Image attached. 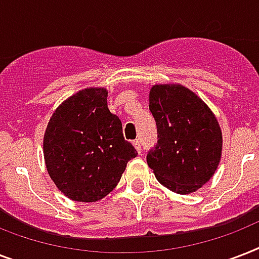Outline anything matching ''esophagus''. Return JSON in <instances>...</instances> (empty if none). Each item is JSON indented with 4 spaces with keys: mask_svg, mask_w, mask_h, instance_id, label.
I'll use <instances>...</instances> for the list:
<instances>
[{
    "mask_svg": "<svg viewBox=\"0 0 259 259\" xmlns=\"http://www.w3.org/2000/svg\"><path fill=\"white\" fill-rule=\"evenodd\" d=\"M133 145H134V148L137 149L138 153H141L142 148H141V142H140V140H134V141H133Z\"/></svg>",
    "mask_w": 259,
    "mask_h": 259,
    "instance_id": "1",
    "label": "esophagus"
}]
</instances>
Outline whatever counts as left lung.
Segmentation results:
<instances>
[{"label":"left lung","mask_w":259,"mask_h":259,"mask_svg":"<svg viewBox=\"0 0 259 259\" xmlns=\"http://www.w3.org/2000/svg\"><path fill=\"white\" fill-rule=\"evenodd\" d=\"M149 110L158 140L146 154L148 165L173 192H195L212 177L221 160L217 118L200 98L181 86H154Z\"/></svg>","instance_id":"left-lung-1"}]
</instances>
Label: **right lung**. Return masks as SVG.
Wrapping results in <instances>:
<instances>
[{"label":"right lung","instance_id":"add662e5","mask_svg":"<svg viewBox=\"0 0 259 259\" xmlns=\"http://www.w3.org/2000/svg\"><path fill=\"white\" fill-rule=\"evenodd\" d=\"M137 154L123 138L121 119L110 113L105 89L82 90L63 102L44 136L51 179L76 201H97L109 195Z\"/></svg>","mask_w":259,"mask_h":259}]
</instances>
